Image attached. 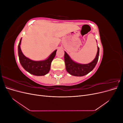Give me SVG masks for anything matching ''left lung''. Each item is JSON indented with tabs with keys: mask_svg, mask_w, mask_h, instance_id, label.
I'll return each instance as SVG.
<instances>
[{
	"mask_svg": "<svg viewBox=\"0 0 123 123\" xmlns=\"http://www.w3.org/2000/svg\"><path fill=\"white\" fill-rule=\"evenodd\" d=\"M99 48H98V52L96 57L92 62L88 64H80L73 62L69 56L65 52L64 59L66 69L71 75L76 76H82L86 75L94 68L97 64L99 56Z\"/></svg>",
	"mask_w": 123,
	"mask_h": 123,
	"instance_id": "1",
	"label": "left lung"
}]
</instances>
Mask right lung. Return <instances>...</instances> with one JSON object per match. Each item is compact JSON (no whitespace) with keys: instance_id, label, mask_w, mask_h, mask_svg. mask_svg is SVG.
I'll use <instances>...</instances> for the list:
<instances>
[{"instance_id":"right-lung-1","label":"right lung","mask_w":123,"mask_h":123,"mask_svg":"<svg viewBox=\"0 0 123 123\" xmlns=\"http://www.w3.org/2000/svg\"><path fill=\"white\" fill-rule=\"evenodd\" d=\"M21 40L18 47L19 62L23 67L30 73L36 76H43L49 72L51 62L56 55L57 50H55L47 59L43 61H34L26 57L22 53L20 45Z\"/></svg>"}]
</instances>
